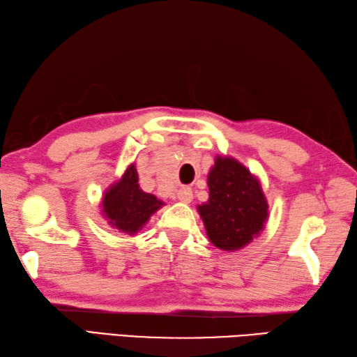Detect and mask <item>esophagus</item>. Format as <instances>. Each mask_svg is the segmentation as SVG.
Wrapping results in <instances>:
<instances>
[{"mask_svg":"<svg viewBox=\"0 0 357 357\" xmlns=\"http://www.w3.org/2000/svg\"><path fill=\"white\" fill-rule=\"evenodd\" d=\"M177 199L181 203H191V200H192V189L188 188V186L180 188L178 192H177Z\"/></svg>","mask_w":357,"mask_h":357,"instance_id":"34e87169","label":"esophagus"}]
</instances>
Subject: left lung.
Listing matches in <instances>:
<instances>
[{
    "instance_id": "left-lung-1",
    "label": "left lung",
    "mask_w": 357,
    "mask_h": 357,
    "mask_svg": "<svg viewBox=\"0 0 357 357\" xmlns=\"http://www.w3.org/2000/svg\"><path fill=\"white\" fill-rule=\"evenodd\" d=\"M209 200L199 204L209 241L232 252L244 248L263 231L268 204L259 180L232 157L217 155L208 174Z\"/></svg>"
}]
</instances>
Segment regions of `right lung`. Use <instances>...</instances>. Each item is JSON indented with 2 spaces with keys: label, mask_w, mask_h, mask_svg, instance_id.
<instances>
[{
  "label": "right lung",
  "mask_w": 357,
  "mask_h": 357,
  "mask_svg": "<svg viewBox=\"0 0 357 357\" xmlns=\"http://www.w3.org/2000/svg\"><path fill=\"white\" fill-rule=\"evenodd\" d=\"M136 166L130 165L123 176L109 186L102 199V213L109 226L123 234L134 235L144 227L153 213L163 206L153 194L139 188Z\"/></svg>",
  "instance_id": "1"
}]
</instances>
